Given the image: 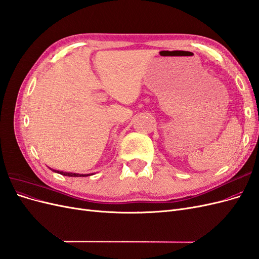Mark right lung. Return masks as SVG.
I'll return each instance as SVG.
<instances>
[{
    "label": "right lung",
    "mask_w": 259,
    "mask_h": 259,
    "mask_svg": "<svg viewBox=\"0 0 259 259\" xmlns=\"http://www.w3.org/2000/svg\"><path fill=\"white\" fill-rule=\"evenodd\" d=\"M52 169V168H51ZM53 171H55V173H58V174H61L64 176H69V177H85V176H89L90 174H76V173H68V171H61V170H56V169H52ZM92 175V174H91Z\"/></svg>",
    "instance_id": "obj_1"
}]
</instances>
